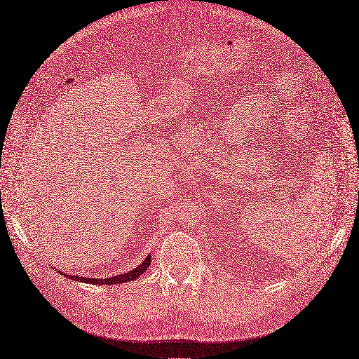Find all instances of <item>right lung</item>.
<instances>
[{"instance_id":"add662e5","label":"right lung","mask_w":359,"mask_h":359,"mask_svg":"<svg viewBox=\"0 0 359 359\" xmlns=\"http://www.w3.org/2000/svg\"><path fill=\"white\" fill-rule=\"evenodd\" d=\"M151 263V255H147L146 260L143 263H140L139 267H135L127 273H123V275L118 276H112V278H105V279H95V278H81V276H70L65 275V273L61 271V275L70 278L73 280H79V282H84V283H92V285H118V283H126L130 280H135L140 275L147 270V267Z\"/></svg>"}]
</instances>
